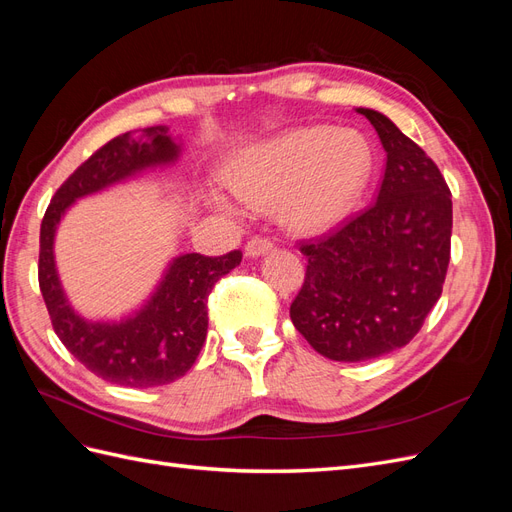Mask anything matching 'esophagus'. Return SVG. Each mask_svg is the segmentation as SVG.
<instances>
[{
	"label": "esophagus",
	"instance_id": "esophagus-1",
	"mask_svg": "<svg viewBox=\"0 0 512 512\" xmlns=\"http://www.w3.org/2000/svg\"><path fill=\"white\" fill-rule=\"evenodd\" d=\"M269 252H273V241H269V239L254 237V239L247 241V245H245V256L247 258H258V256H265Z\"/></svg>",
	"mask_w": 512,
	"mask_h": 512
}]
</instances>
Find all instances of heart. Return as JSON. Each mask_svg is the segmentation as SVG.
I'll return each instance as SVG.
<instances>
[{"label": "heart", "instance_id": "b5f03b06", "mask_svg": "<svg viewBox=\"0 0 512 512\" xmlns=\"http://www.w3.org/2000/svg\"><path fill=\"white\" fill-rule=\"evenodd\" d=\"M371 166V149L359 132L303 128L243 149L226 185L245 207H275L288 228L318 232L350 215L367 190ZM205 203L232 218L241 213L218 188L205 190Z\"/></svg>", "mask_w": 512, "mask_h": 512}]
</instances>
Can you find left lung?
Here are the masks:
<instances>
[{
	"label": "left lung",
	"mask_w": 512,
	"mask_h": 512,
	"mask_svg": "<svg viewBox=\"0 0 512 512\" xmlns=\"http://www.w3.org/2000/svg\"><path fill=\"white\" fill-rule=\"evenodd\" d=\"M376 128L386 168L376 203L333 235L301 245L305 284L290 318L331 361L378 359L421 331L451 260L453 203L438 166L395 123L356 108Z\"/></svg>",
	"instance_id": "left-lung-1"
}]
</instances>
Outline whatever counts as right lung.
Wrapping results in <instances>:
<instances>
[{
	"label": "right lung",
	"mask_w": 512,
	"mask_h": 512,
	"mask_svg": "<svg viewBox=\"0 0 512 512\" xmlns=\"http://www.w3.org/2000/svg\"><path fill=\"white\" fill-rule=\"evenodd\" d=\"M183 143L168 126L126 132L98 149L55 192L40 226V290L57 337L91 374L130 389H149L185 376L207 337V297L215 282L241 262V252L220 258L179 254L156 288L119 318H85L72 307L55 262V235L76 200L111 190L147 170L175 166Z\"/></svg>",
	"instance_id": "1"
}]
</instances>
